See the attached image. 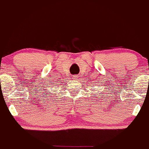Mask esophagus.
I'll list each match as a JSON object with an SVG mask.
<instances>
[{"mask_svg":"<svg viewBox=\"0 0 149 149\" xmlns=\"http://www.w3.org/2000/svg\"><path fill=\"white\" fill-rule=\"evenodd\" d=\"M73 77H74V78H76V77H77V76H73Z\"/></svg>","mask_w":149,"mask_h":149,"instance_id":"obj_1","label":"esophagus"}]
</instances>
